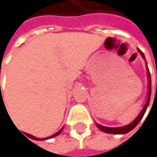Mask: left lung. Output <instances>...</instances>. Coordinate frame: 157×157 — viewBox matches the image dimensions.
<instances>
[{"mask_svg": "<svg viewBox=\"0 0 157 157\" xmlns=\"http://www.w3.org/2000/svg\"><path fill=\"white\" fill-rule=\"evenodd\" d=\"M140 54H141V56L144 57V54L142 53L140 50H139ZM148 78H149V94H148V98H147V101H146V104L144 106V108L142 109V111L140 112V114L138 115V117L132 122V123H130L129 125L127 126H124V127H118V128H110V127H104V126H102V125H99V124H97L98 128L99 130H101L102 132H105V133H108V134H116V135H123V134H127L129 133L130 131L133 130L138 123H139V121L142 119V117H143L144 114H145V112L149 106V103H150V98H151V75H150V71L148 69Z\"/></svg>", "mask_w": 157, "mask_h": 157, "instance_id": "obj_1", "label": "left lung"}]
</instances>
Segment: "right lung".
Wrapping results in <instances>:
<instances>
[{
	"label": "right lung",
	"mask_w": 157,
	"mask_h": 157,
	"mask_svg": "<svg viewBox=\"0 0 157 157\" xmlns=\"http://www.w3.org/2000/svg\"><path fill=\"white\" fill-rule=\"evenodd\" d=\"M61 131H62V129H60V130L58 132V133H56L55 135H53V136H51L50 137H47V138H51V137H54V136H56L59 135V134L61 133ZM29 137H30V138H32V139H35V140H40L39 138H37V137H35V136H31V135H29ZM45 139H46V138H45ZM41 140H43V139H41Z\"/></svg>",
	"instance_id": "right-lung-1"
}]
</instances>
